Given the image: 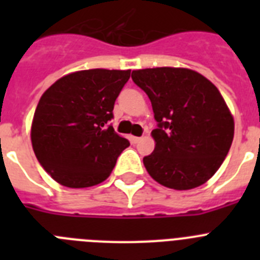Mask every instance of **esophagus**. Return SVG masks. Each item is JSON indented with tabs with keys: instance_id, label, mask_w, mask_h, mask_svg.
Masks as SVG:
<instances>
[{
	"instance_id": "esophagus-1",
	"label": "esophagus",
	"mask_w": 260,
	"mask_h": 260,
	"mask_svg": "<svg viewBox=\"0 0 260 260\" xmlns=\"http://www.w3.org/2000/svg\"><path fill=\"white\" fill-rule=\"evenodd\" d=\"M141 139H142L141 137H133L132 138V142L134 144H137V143H139V142H141Z\"/></svg>"
}]
</instances>
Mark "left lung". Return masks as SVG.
I'll return each instance as SVG.
<instances>
[{"label": "left lung", "mask_w": 260, "mask_h": 260, "mask_svg": "<svg viewBox=\"0 0 260 260\" xmlns=\"http://www.w3.org/2000/svg\"><path fill=\"white\" fill-rule=\"evenodd\" d=\"M133 82L148 95L157 128L147 172L160 185L190 190L217 172L233 142L234 121L219 89L190 69L134 70Z\"/></svg>", "instance_id": "1"}]
</instances>
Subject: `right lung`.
<instances>
[{
	"label": "right lung",
	"mask_w": 260,
	"mask_h": 260,
	"mask_svg": "<svg viewBox=\"0 0 260 260\" xmlns=\"http://www.w3.org/2000/svg\"><path fill=\"white\" fill-rule=\"evenodd\" d=\"M130 70L91 69L62 77L43 93L31 141L41 167L54 181L80 189L109 177L130 146L109 121Z\"/></svg>",
	"instance_id": "1"
}]
</instances>
